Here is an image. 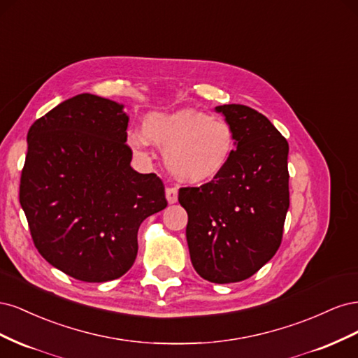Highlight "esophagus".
I'll list each match as a JSON object with an SVG mask.
<instances>
[{
  "label": "esophagus",
  "mask_w": 358,
  "mask_h": 358,
  "mask_svg": "<svg viewBox=\"0 0 358 358\" xmlns=\"http://www.w3.org/2000/svg\"><path fill=\"white\" fill-rule=\"evenodd\" d=\"M166 197H167V201H169L170 204L176 203V201H178V188H176V187H169V188L166 189Z\"/></svg>",
  "instance_id": "obj_1"
}]
</instances>
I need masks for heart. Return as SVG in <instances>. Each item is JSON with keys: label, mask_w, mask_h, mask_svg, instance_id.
Segmentation results:
<instances>
[{"label": "heart", "mask_w": 358, "mask_h": 358, "mask_svg": "<svg viewBox=\"0 0 358 358\" xmlns=\"http://www.w3.org/2000/svg\"><path fill=\"white\" fill-rule=\"evenodd\" d=\"M148 138L166 150L173 175L188 183H204L220 176L234 150L231 127L224 119L194 109L148 116L145 134L133 133L129 142L140 149L148 145Z\"/></svg>", "instance_id": "obj_1"}]
</instances>
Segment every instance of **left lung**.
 <instances>
[{
  "label": "left lung",
  "mask_w": 358,
  "mask_h": 358,
  "mask_svg": "<svg viewBox=\"0 0 358 358\" xmlns=\"http://www.w3.org/2000/svg\"><path fill=\"white\" fill-rule=\"evenodd\" d=\"M233 129L229 164L201 187L179 189L188 213L187 241L196 272L215 284L257 273L282 242L289 208L288 142L259 112L243 104L215 107Z\"/></svg>",
  "instance_id": "1"
}]
</instances>
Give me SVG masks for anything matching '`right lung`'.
Returning a JSON list of instances; mask_svg holds the SVG:
<instances>
[{
    "label": "right lung",
    "mask_w": 358,
    "mask_h": 358,
    "mask_svg": "<svg viewBox=\"0 0 358 358\" xmlns=\"http://www.w3.org/2000/svg\"><path fill=\"white\" fill-rule=\"evenodd\" d=\"M122 104L92 94L62 101L31 125L19 201L41 257L83 282L127 273L137 231L167 206L164 183L129 166Z\"/></svg>",
    "instance_id": "right-lung-1"
}]
</instances>
